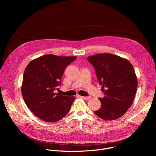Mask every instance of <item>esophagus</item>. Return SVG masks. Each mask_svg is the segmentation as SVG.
<instances>
[{
  "label": "esophagus",
  "instance_id": "1",
  "mask_svg": "<svg viewBox=\"0 0 156 156\" xmlns=\"http://www.w3.org/2000/svg\"><path fill=\"white\" fill-rule=\"evenodd\" d=\"M79 97L80 98H82V99H85V100H87V99H90L91 97V96H79Z\"/></svg>",
  "mask_w": 156,
  "mask_h": 156
}]
</instances>
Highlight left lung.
I'll return each mask as SVG.
<instances>
[{
    "label": "left lung",
    "instance_id": "8db88e82",
    "mask_svg": "<svg viewBox=\"0 0 156 156\" xmlns=\"http://www.w3.org/2000/svg\"><path fill=\"white\" fill-rule=\"evenodd\" d=\"M94 67L103 98H99L101 108L95 111L104 120H114L123 116L132 105L138 86L137 77L132 64L112 54L102 53L87 57Z\"/></svg>",
    "mask_w": 156,
    "mask_h": 156
}]
</instances>
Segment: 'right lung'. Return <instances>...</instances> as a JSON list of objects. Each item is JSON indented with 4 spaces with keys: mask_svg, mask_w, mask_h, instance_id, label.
I'll return each mask as SVG.
<instances>
[{
    "mask_svg": "<svg viewBox=\"0 0 156 156\" xmlns=\"http://www.w3.org/2000/svg\"><path fill=\"white\" fill-rule=\"evenodd\" d=\"M77 57L44 55L31 60L25 70L21 93L28 108L42 121L56 122L69 113L74 97L54 93L65 68Z\"/></svg>",
    "mask_w": 156,
    "mask_h": 156,
    "instance_id": "obj_1",
    "label": "right lung"
}]
</instances>
